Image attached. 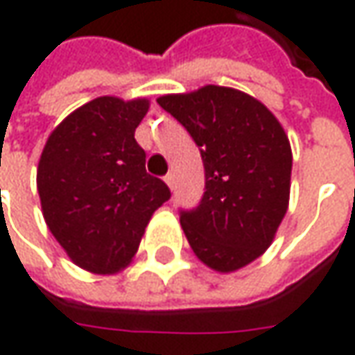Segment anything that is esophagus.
Here are the masks:
<instances>
[{
    "mask_svg": "<svg viewBox=\"0 0 355 355\" xmlns=\"http://www.w3.org/2000/svg\"><path fill=\"white\" fill-rule=\"evenodd\" d=\"M164 182L168 184L170 189H173V173H168V175H164Z\"/></svg>",
    "mask_w": 355,
    "mask_h": 355,
    "instance_id": "34e87169",
    "label": "esophagus"
}]
</instances>
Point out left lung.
I'll use <instances>...</instances> for the list:
<instances>
[{
	"label": "left lung",
	"instance_id": "8db88e82",
	"mask_svg": "<svg viewBox=\"0 0 355 355\" xmlns=\"http://www.w3.org/2000/svg\"><path fill=\"white\" fill-rule=\"evenodd\" d=\"M157 104L201 148L205 193L180 217L189 247L213 270L235 272L270 247L286 215L288 136L261 101L229 87L164 94Z\"/></svg>",
	"mask_w": 355,
	"mask_h": 355
}]
</instances>
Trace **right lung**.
Segmentation results:
<instances>
[{"label":"right lung","mask_w":355,"mask_h":355,"mask_svg":"<svg viewBox=\"0 0 355 355\" xmlns=\"http://www.w3.org/2000/svg\"><path fill=\"white\" fill-rule=\"evenodd\" d=\"M148 98L98 96L49 134L37 191L49 231L76 266L114 275L130 265L144 231L170 189L146 173L134 132Z\"/></svg>","instance_id":"1"}]
</instances>
